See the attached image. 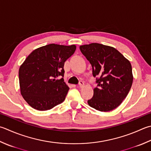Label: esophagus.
<instances>
[{"label": "esophagus", "instance_id": "1", "mask_svg": "<svg viewBox=\"0 0 151 151\" xmlns=\"http://www.w3.org/2000/svg\"><path fill=\"white\" fill-rule=\"evenodd\" d=\"M84 85V83H83V81H80L79 82V86L80 87H82Z\"/></svg>", "mask_w": 151, "mask_h": 151}]
</instances>
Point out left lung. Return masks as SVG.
Listing matches in <instances>:
<instances>
[{"label":"left lung","mask_w":151,"mask_h":151,"mask_svg":"<svg viewBox=\"0 0 151 151\" xmlns=\"http://www.w3.org/2000/svg\"><path fill=\"white\" fill-rule=\"evenodd\" d=\"M79 49L91 64L97 83L88 104L101 112L115 109L132 87L133 74L129 61L114 48L96 42L81 45Z\"/></svg>","instance_id":"8db88e82"}]
</instances>
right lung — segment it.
<instances>
[{
    "mask_svg": "<svg viewBox=\"0 0 151 151\" xmlns=\"http://www.w3.org/2000/svg\"><path fill=\"white\" fill-rule=\"evenodd\" d=\"M75 45L49 44L34 50L19 70L23 97L38 110L52 109L65 100L69 87L64 81V65Z\"/></svg>",
    "mask_w": 151,
    "mask_h": 151,
    "instance_id": "right-lung-1",
    "label": "right lung"
}]
</instances>
